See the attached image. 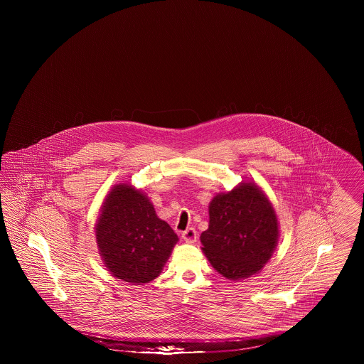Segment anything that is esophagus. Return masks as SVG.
I'll list each match as a JSON object with an SVG mask.
<instances>
[{"mask_svg": "<svg viewBox=\"0 0 364 364\" xmlns=\"http://www.w3.org/2000/svg\"><path fill=\"white\" fill-rule=\"evenodd\" d=\"M181 237H183V240H184V242H196V239H198V233H196V230H195L193 228H188V229H186V230L181 233Z\"/></svg>", "mask_w": 364, "mask_h": 364, "instance_id": "obj_1", "label": "esophagus"}]
</instances>
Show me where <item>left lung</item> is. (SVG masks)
<instances>
[{
    "label": "left lung",
    "mask_w": 364,
    "mask_h": 364,
    "mask_svg": "<svg viewBox=\"0 0 364 364\" xmlns=\"http://www.w3.org/2000/svg\"><path fill=\"white\" fill-rule=\"evenodd\" d=\"M208 229L200 235L211 266L232 281L262 270L278 242L276 211L254 183L218 193L208 206Z\"/></svg>",
    "instance_id": "left-lung-1"
}]
</instances>
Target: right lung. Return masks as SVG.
I'll return each instance as SVG.
<instances>
[{"instance_id":"obj_1","label":"right lung","mask_w":364,"mask_h":364,"mask_svg":"<svg viewBox=\"0 0 364 364\" xmlns=\"http://www.w3.org/2000/svg\"><path fill=\"white\" fill-rule=\"evenodd\" d=\"M95 236L110 274L136 285L159 276L178 240L169 224L156 217L149 198L129 184L107 193Z\"/></svg>"}]
</instances>
